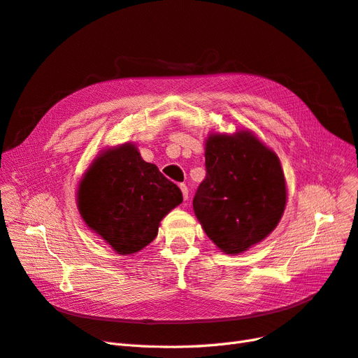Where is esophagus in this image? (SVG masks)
I'll return each mask as SVG.
<instances>
[{
  "mask_svg": "<svg viewBox=\"0 0 358 358\" xmlns=\"http://www.w3.org/2000/svg\"><path fill=\"white\" fill-rule=\"evenodd\" d=\"M179 188H180V191H182L183 200H187V199H188V188H187V185H185V183H180Z\"/></svg>",
  "mask_w": 358,
  "mask_h": 358,
  "instance_id": "obj_1",
  "label": "esophagus"
}]
</instances>
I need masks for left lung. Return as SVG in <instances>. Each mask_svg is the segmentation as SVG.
I'll return each mask as SVG.
<instances>
[{"instance_id": "obj_1", "label": "left lung", "mask_w": 358, "mask_h": 358, "mask_svg": "<svg viewBox=\"0 0 358 358\" xmlns=\"http://www.w3.org/2000/svg\"><path fill=\"white\" fill-rule=\"evenodd\" d=\"M204 158L194 213L224 254L239 255L264 241L282 218L288 197L282 166L249 129L210 133Z\"/></svg>"}]
</instances>
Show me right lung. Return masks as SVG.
I'll return each mask as SVG.
<instances>
[{
  "instance_id": "obj_1",
  "label": "right lung",
  "mask_w": 358,
  "mask_h": 358,
  "mask_svg": "<svg viewBox=\"0 0 358 358\" xmlns=\"http://www.w3.org/2000/svg\"><path fill=\"white\" fill-rule=\"evenodd\" d=\"M76 203L83 222L115 252L133 255L158 234L182 192L140 157L134 143L106 148L79 180Z\"/></svg>"
}]
</instances>
